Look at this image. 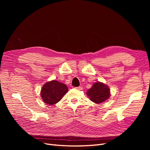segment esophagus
Listing matches in <instances>:
<instances>
[{
    "label": "esophagus",
    "instance_id": "obj_1",
    "mask_svg": "<svg viewBox=\"0 0 150 150\" xmlns=\"http://www.w3.org/2000/svg\"><path fill=\"white\" fill-rule=\"evenodd\" d=\"M77 89H78V90H82L83 89V87L82 86H79V87H77V88H76Z\"/></svg>",
    "mask_w": 150,
    "mask_h": 150
}]
</instances>
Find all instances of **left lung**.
Here are the masks:
<instances>
[{
	"mask_svg": "<svg viewBox=\"0 0 150 150\" xmlns=\"http://www.w3.org/2000/svg\"><path fill=\"white\" fill-rule=\"evenodd\" d=\"M86 94L91 101L95 103H101L110 98V91L106 85L103 83L97 82L93 84Z\"/></svg>",
	"mask_w": 150,
	"mask_h": 150,
	"instance_id": "left-lung-1",
	"label": "left lung"
}]
</instances>
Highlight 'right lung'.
<instances>
[{"mask_svg":"<svg viewBox=\"0 0 150 150\" xmlns=\"http://www.w3.org/2000/svg\"><path fill=\"white\" fill-rule=\"evenodd\" d=\"M67 91L68 88L66 84L57 80H52L42 86L40 96L45 103L53 105L61 100Z\"/></svg>","mask_w":150,"mask_h":150,"instance_id":"1","label":"right lung"}]
</instances>
